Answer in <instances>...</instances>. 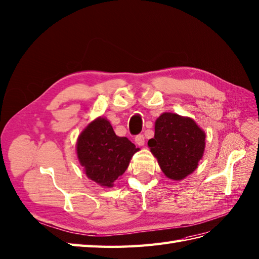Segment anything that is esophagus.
Returning <instances> with one entry per match:
<instances>
[{"label":"esophagus","instance_id":"34e87169","mask_svg":"<svg viewBox=\"0 0 259 259\" xmlns=\"http://www.w3.org/2000/svg\"><path fill=\"white\" fill-rule=\"evenodd\" d=\"M135 141H136V143L138 144V146H143V144H144V137H143V135L136 136Z\"/></svg>","mask_w":259,"mask_h":259}]
</instances>
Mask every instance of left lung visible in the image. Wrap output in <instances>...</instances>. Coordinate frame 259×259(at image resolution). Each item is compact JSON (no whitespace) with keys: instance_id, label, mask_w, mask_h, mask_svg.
Returning a JSON list of instances; mask_svg holds the SVG:
<instances>
[{"instance_id":"left-lung-1","label":"left lung","mask_w":259,"mask_h":259,"mask_svg":"<svg viewBox=\"0 0 259 259\" xmlns=\"http://www.w3.org/2000/svg\"><path fill=\"white\" fill-rule=\"evenodd\" d=\"M205 137L193 119L164 112L155 120L154 138L148 146L164 176L180 181L195 171L205 149Z\"/></svg>"}]
</instances>
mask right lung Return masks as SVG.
Wrapping results in <instances>:
<instances>
[{"instance_id":"right-lung-1","label":"right lung","mask_w":259,"mask_h":259,"mask_svg":"<svg viewBox=\"0 0 259 259\" xmlns=\"http://www.w3.org/2000/svg\"><path fill=\"white\" fill-rule=\"evenodd\" d=\"M76 150L86 176L101 186L111 188L139 148L128 138L116 136L110 122L99 117L82 130Z\"/></svg>"}]
</instances>
